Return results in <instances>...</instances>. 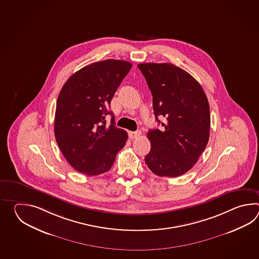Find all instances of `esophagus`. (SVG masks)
I'll return each mask as SVG.
<instances>
[{
  "label": "esophagus",
  "instance_id": "1",
  "mask_svg": "<svg viewBox=\"0 0 259 259\" xmlns=\"http://www.w3.org/2000/svg\"><path fill=\"white\" fill-rule=\"evenodd\" d=\"M142 135V132L141 131H137V132H131L128 133V137L130 139H137Z\"/></svg>",
  "mask_w": 259,
  "mask_h": 259
}]
</instances>
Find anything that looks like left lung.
I'll list each match as a JSON object with an SVG mask.
<instances>
[{
	"instance_id": "8db88e82",
	"label": "left lung",
	"mask_w": 259,
	"mask_h": 259,
	"mask_svg": "<svg viewBox=\"0 0 259 259\" xmlns=\"http://www.w3.org/2000/svg\"><path fill=\"white\" fill-rule=\"evenodd\" d=\"M138 67L153 95L155 120L163 127L147 133L151 150L145 163L157 176H182L196 164L208 143V100L198 81L179 66L144 63ZM158 116L165 122H160Z\"/></svg>"
}]
</instances>
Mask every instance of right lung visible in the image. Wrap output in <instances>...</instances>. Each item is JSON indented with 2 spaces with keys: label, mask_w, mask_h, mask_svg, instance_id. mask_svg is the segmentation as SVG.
<instances>
[{
  "label": "right lung",
  "mask_w": 259,
  "mask_h": 259,
  "mask_svg": "<svg viewBox=\"0 0 259 259\" xmlns=\"http://www.w3.org/2000/svg\"><path fill=\"white\" fill-rule=\"evenodd\" d=\"M132 65L127 61H100L73 74L56 103L55 136L67 162L76 170L97 176L109 170L127 140L108 110L111 100ZM106 114L112 116L108 125Z\"/></svg>",
  "instance_id": "1"
}]
</instances>
